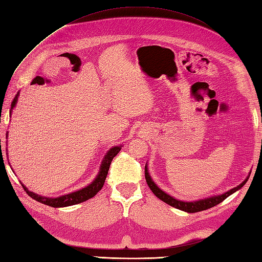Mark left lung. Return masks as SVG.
<instances>
[{
	"instance_id": "1",
	"label": "left lung",
	"mask_w": 262,
	"mask_h": 262,
	"mask_svg": "<svg viewBox=\"0 0 262 262\" xmlns=\"http://www.w3.org/2000/svg\"><path fill=\"white\" fill-rule=\"evenodd\" d=\"M144 176H146V180H147V184L149 186V188L152 190V193L158 197L159 200H161L162 202L167 203L168 205H170L175 208H178L180 211H184V212H187V213H196V212H201V211H205L207 208H211L215 205L220 204L221 202H223L226 197H229L230 195H232L234 193V191L239 190L240 188L243 187V185H245L248 179L250 177V175L245 179V182H242L239 186H236V187L230 189L229 191H226L224 194H221L217 196H212V197H207V199L204 200H200V201H195V202H183V201H178L176 200L175 197H172L170 195H168L167 193H165L164 190L160 189L158 186L155 184V182L152 179H151L150 175H149V171H148V166L146 165L144 167Z\"/></svg>"
}]
</instances>
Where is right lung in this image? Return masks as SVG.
<instances>
[{
	"instance_id": "1",
	"label": "right lung",
	"mask_w": 262,
	"mask_h": 262,
	"mask_svg": "<svg viewBox=\"0 0 262 262\" xmlns=\"http://www.w3.org/2000/svg\"><path fill=\"white\" fill-rule=\"evenodd\" d=\"M17 97H19V93H17L15 97L13 98L12 104H11V108H13L15 106ZM121 147L122 146H115V147L110 149L107 151V154L105 155V157H104L101 168H100V171H98L96 178L93 180V182L89 186H86V187L79 189V190L74 191V193L66 194V195H62V196L52 199V197H46V196H40L38 194H34V193H32V191H29L25 185L23 184H21V185H22V187L25 188V190L27 191V194L30 196L31 199L42 203V204H45V205H48L51 207H65V206L79 204V203H83L87 200L92 199V197H94L98 193V191L102 189L104 182H105L106 176H107L110 165H111V162H112L114 157L119 154V151L121 150Z\"/></svg>"
}]
</instances>
